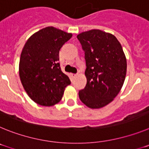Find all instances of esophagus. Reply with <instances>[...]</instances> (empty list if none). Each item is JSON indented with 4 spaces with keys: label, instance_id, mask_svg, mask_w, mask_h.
Instances as JSON below:
<instances>
[{
    "label": "esophagus",
    "instance_id": "obj_1",
    "mask_svg": "<svg viewBox=\"0 0 149 149\" xmlns=\"http://www.w3.org/2000/svg\"><path fill=\"white\" fill-rule=\"evenodd\" d=\"M72 76L73 77H76L77 76V74H72Z\"/></svg>",
    "mask_w": 149,
    "mask_h": 149
}]
</instances>
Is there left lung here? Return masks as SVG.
<instances>
[{"instance_id":"obj_1","label":"left lung","mask_w":149,"mask_h":149,"mask_svg":"<svg viewBox=\"0 0 149 149\" xmlns=\"http://www.w3.org/2000/svg\"><path fill=\"white\" fill-rule=\"evenodd\" d=\"M77 38L84 51L87 81L79 98L89 108H101L122 89L127 71L125 56L118 39L102 30H89Z\"/></svg>"}]
</instances>
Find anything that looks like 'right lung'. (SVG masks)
<instances>
[{
  "mask_svg": "<svg viewBox=\"0 0 149 149\" xmlns=\"http://www.w3.org/2000/svg\"><path fill=\"white\" fill-rule=\"evenodd\" d=\"M72 33L53 27L43 28L27 41L21 54L19 76L26 93L42 106H53L62 99L71 84L59 63V52Z\"/></svg>",
  "mask_w": 149,
  "mask_h": 149,
  "instance_id": "1",
  "label": "right lung"
}]
</instances>
